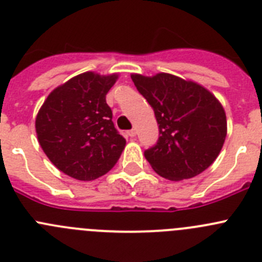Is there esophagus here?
<instances>
[{
  "instance_id": "esophagus-1",
  "label": "esophagus",
  "mask_w": 262,
  "mask_h": 262,
  "mask_svg": "<svg viewBox=\"0 0 262 262\" xmlns=\"http://www.w3.org/2000/svg\"><path fill=\"white\" fill-rule=\"evenodd\" d=\"M126 134H128L130 138H134V137H136V134H137V132H136V129H132V130L126 132Z\"/></svg>"
}]
</instances>
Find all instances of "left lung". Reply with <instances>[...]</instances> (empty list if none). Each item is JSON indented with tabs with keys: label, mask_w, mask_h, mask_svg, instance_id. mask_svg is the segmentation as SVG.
Returning <instances> with one entry per match:
<instances>
[{
	"label": "left lung",
	"mask_w": 262,
	"mask_h": 262,
	"mask_svg": "<svg viewBox=\"0 0 262 262\" xmlns=\"http://www.w3.org/2000/svg\"><path fill=\"white\" fill-rule=\"evenodd\" d=\"M155 112L159 139L145 151L152 169L170 181L192 178L219 156L227 133L222 104L209 90L170 73L132 75Z\"/></svg>",
	"instance_id": "1"
}]
</instances>
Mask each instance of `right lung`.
<instances>
[{"instance_id":"1","label":"right lung","mask_w":262,"mask_h":262,"mask_svg":"<svg viewBox=\"0 0 262 262\" xmlns=\"http://www.w3.org/2000/svg\"><path fill=\"white\" fill-rule=\"evenodd\" d=\"M117 73L84 72L53 90L36 116L41 148L60 172L93 181L114 168L125 147L106 94Z\"/></svg>"}]
</instances>
